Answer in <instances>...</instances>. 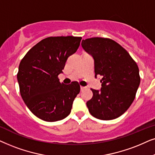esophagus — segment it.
I'll use <instances>...</instances> for the list:
<instances>
[{"label":"esophagus","mask_w":155,"mask_h":155,"mask_svg":"<svg viewBox=\"0 0 155 155\" xmlns=\"http://www.w3.org/2000/svg\"><path fill=\"white\" fill-rule=\"evenodd\" d=\"M80 88H81V91H83L84 90V88H85L86 87H84V86H81Z\"/></svg>","instance_id":"1"}]
</instances>
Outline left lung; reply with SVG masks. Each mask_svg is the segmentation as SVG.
I'll list each match as a JSON object with an SVG mask.
<instances>
[{
    "mask_svg": "<svg viewBox=\"0 0 155 155\" xmlns=\"http://www.w3.org/2000/svg\"><path fill=\"white\" fill-rule=\"evenodd\" d=\"M81 46L94 60L95 77L101 76L100 90L91 89L86 103L93 116L110 120L123 115L135 99L140 86L139 69L129 53L110 39L83 40Z\"/></svg>",
    "mask_w": 155,
    "mask_h": 155,
    "instance_id": "8db88e82",
    "label": "left lung"
}]
</instances>
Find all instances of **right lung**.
Returning <instances> with one entry per match:
<instances>
[{
	"mask_svg": "<svg viewBox=\"0 0 155 155\" xmlns=\"http://www.w3.org/2000/svg\"><path fill=\"white\" fill-rule=\"evenodd\" d=\"M81 40L79 37H49L31 48L20 61L17 75L20 95L31 112L42 120H61L71 113L80 86L78 82L61 84L58 75Z\"/></svg>",
	"mask_w": 155,
	"mask_h": 155,
	"instance_id": "1",
	"label": "right lung"
}]
</instances>
